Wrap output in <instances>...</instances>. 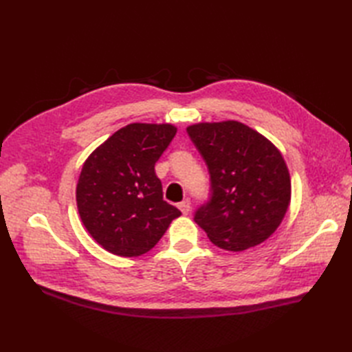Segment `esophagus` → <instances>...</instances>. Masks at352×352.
I'll return each mask as SVG.
<instances>
[{
  "label": "esophagus",
  "mask_w": 352,
  "mask_h": 352,
  "mask_svg": "<svg viewBox=\"0 0 352 352\" xmlns=\"http://www.w3.org/2000/svg\"><path fill=\"white\" fill-rule=\"evenodd\" d=\"M178 208H180L183 214H189V212H190V201L189 199L182 201V203L178 204Z\"/></svg>",
  "instance_id": "1"
}]
</instances>
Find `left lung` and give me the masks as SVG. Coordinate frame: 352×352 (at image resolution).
<instances>
[{"instance_id": "1", "label": "left lung", "mask_w": 352, "mask_h": 352, "mask_svg": "<svg viewBox=\"0 0 352 352\" xmlns=\"http://www.w3.org/2000/svg\"><path fill=\"white\" fill-rule=\"evenodd\" d=\"M189 136L210 172L212 199L195 222L212 243L245 251L271 237L287 213L292 183L280 149L239 121L197 122Z\"/></svg>"}]
</instances>
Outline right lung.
<instances>
[{
  "instance_id": "1",
  "label": "right lung",
  "mask_w": 352,
  "mask_h": 352,
  "mask_svg": "<svg viewBox=\"0 0 352 352\" xmlns=\"http://www.w3.org/2000/svg\"><path fill=\"white\" fill-rule=\"evenodd\" d=\"M175 133L177 126L168 122H133L104 140L83 163L76 190L78 214L106 251L139 257L182 214L163 199L154 170Z\"/></svg>"
}]
</instances>
